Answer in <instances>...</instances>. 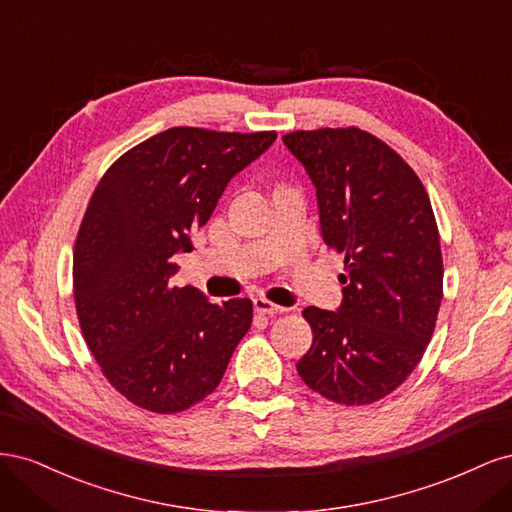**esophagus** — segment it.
<instances>
[{
  "mask_svg": "<svg viewBox=\"0 0 512 512\" xmlns=\"http://www.w3.org/2000/svg\"><path fill=\"white\" fill-rule=\"evenodd\" d=\"M254 309H256L258 314H267V316H277V314L288 312L286 307L275 305V303H271V301L265 299V297H256V299H254Z\"/></svg>",
  "mask_w": 512,
  "mask_h": 512,
  "instance_id": "1",
  "label": "esophagus"
}]
</instances>
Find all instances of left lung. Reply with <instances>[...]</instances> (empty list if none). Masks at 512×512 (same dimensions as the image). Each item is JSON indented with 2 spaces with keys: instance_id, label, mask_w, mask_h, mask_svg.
<instances>
[{
  "instance_id": "obj_1",
  "label": "left lung",
  "mask_w": 512,
  "mask_h": 512,
  "mask_svg": "<svg viewBox=\"0 0 512 512\" xmlns=\"http://www.w3.org/2000/svg\"><path fill=\"white\" fill-rule=\"evenodd\" d=\"M282 141L312 179L322 239L346 267L337 312L303 309L314 342L297 371L335 404H374L404 384L436 327L444 271L429 196L389 145L359 128Z\"/></svg>"
}]
</instances>
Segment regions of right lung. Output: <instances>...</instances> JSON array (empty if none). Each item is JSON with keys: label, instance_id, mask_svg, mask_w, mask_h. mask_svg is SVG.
<instances>
[{"label": "right lung", "instance_id": "obj_1", "mask_svg": "<svg viewBox=\"0 0 512 512\" xmlns=\"http://www.w3.org/2000/svg\"><path fill=\"white\" fill-rule=\"evenodd\" d=\"M275 138L170 128L123 153L94 190L74 245L76 314L104 378L138 408L203 401L250 331V299L209 303L170 277L230 179Z\"/></svg>", "mask_w": 512, "mask_h": 512}]
</instances>
